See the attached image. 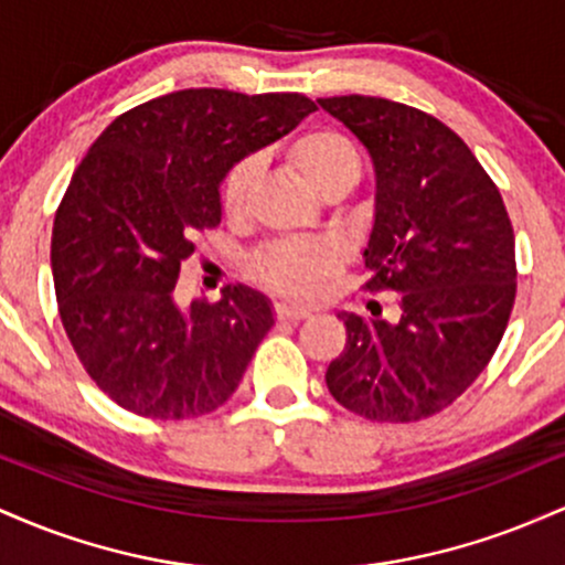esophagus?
Here are the masks:
<instances>
[{"instance_id":"1","label":"esophagus","mask_w":565,"mask_h":565,"mask_svg":"<svg viewBox=\"0 0 565 565\" xmlns=\"http://www.w3.org/2000/svg\"><path fill=\"white\" fill-rule=\"evenodd\" d=\"M308 316H310L308 308H297V305H287V302L276 305V319L281 321H302L308 319Z\"/></svg>"}]
</instances>
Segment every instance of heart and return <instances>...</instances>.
Here are the masks:
<instances>
[{
  "instance_id": "obj_1",
  "label": "heart",
  "mask_w": 565,
  "mask_h": 565,
  "mask_svg": "<svg viewBox=\"0 0 565 565\" xmlns=\"http://www.w3.org/2000/svg\"><path fill=\"white\" fill-rule=\"evenodd\" d=\"M287 157L321 196L348 193L364 172V161H361L355 142L332 127L305 129L289 140ZM255 172V161L238 159L223 174L220 206L228 217H238L246 210ZM252 268L265 287L278 295L291 297V300H308L334 274L337 255L332 246L319 242H278L260 252Z\"/></svg>"
}]
</instances>
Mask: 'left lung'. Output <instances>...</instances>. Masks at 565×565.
Instances as JSON below:
<instances>
[{"label":"left lung","instance_id":"8db88e82","mask_svg":"<svg viewBox=\"0 0 565 565\" xmlns=\"http://www.w3.org/2000/svg\"><path fill=\"white\" fill-rule=\"evenodd\" d=\"M319 106L372 153L364 289L398 295V321L382 308L340 313L348 342L327 387L372 423H417L454 404L499 348L515 305V233L494 180L436 116L369 95Z\"/></svg>","mask_w":565,"mask_h":565}]
</instances>
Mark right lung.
Instances as JSON below:
<instances>
[{
  "label": "right lung",
  "mask_w": 565,
  "mask_h": 565,
  "mask_svg": "<svg viewBox=\"0 0 565 565\" xmlns=\"http://www.w3.org/2000/svg\"><path fill=\"white\" fill-rule=\"evenodd\" d=\"M313 111L300 93L180 89L116 116L76 167L50 246L57 313L84 372L121 408L188 419L238 387L274 327L270 302L238 284L183 310L180 263L220 225L233 161Z\"/></svg>",
  "instance_id": "add662e5"
}]
</instances>
